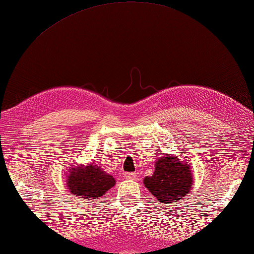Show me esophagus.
Listing matches in <instances>:
<instances>
[{"label":"esophagus","instance_id":"1","mask_svg":"<svg viewBox=\"0 0 254 254\" xmlns=\"http://www.w3.org/2000/svg\"><path fill=\"white\" fill-rule=\"evenodd\" d=\"M126 178H127V179H131V180H135L136 178H137V174H136V173H128V174H126Z\"/></svg>","mask_w":254,"mask_h":254}]
</instances>
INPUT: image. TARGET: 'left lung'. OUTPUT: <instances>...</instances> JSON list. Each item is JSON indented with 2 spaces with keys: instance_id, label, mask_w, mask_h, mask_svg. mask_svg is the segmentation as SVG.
I'll return each instance as SVG.
<instances>
[{
  "instance_id": "left-lung-1",
  "label": "left lung",
  "mask_w": 254,
  "mask_h": 254,
  "mask_svg": "<svg viewBox=\"0 0 254 254\" xmlns=\"http://www.w3.org/2000/svg\"><path fill=\"white\" fill-rule=\"evenodd\" d=\"M144 185L162 204L177 203L192 189V168L187 160L171 154L159 155L153 175L145 177Z\"/></svg>"
}]
</instances>
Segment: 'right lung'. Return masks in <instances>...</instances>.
I'll list each match as a JSON object with an SVG mask.
<instances>
[{"instance_id":"obj_1","label":"right lung","mask_w":254,"mask_h":254,"mask_svg":"<svg viewBox=\"0 0 254 254\" xmlns=\"http://www.w3.org/2000/svg\"><path fill=\"white\" fill-rule=\"evenodd\" d=\"M66 173L68 191L80 198H99L116 185L112 175L102 170L95 163L76 165Z\"/></svg>"}]
</instances>
